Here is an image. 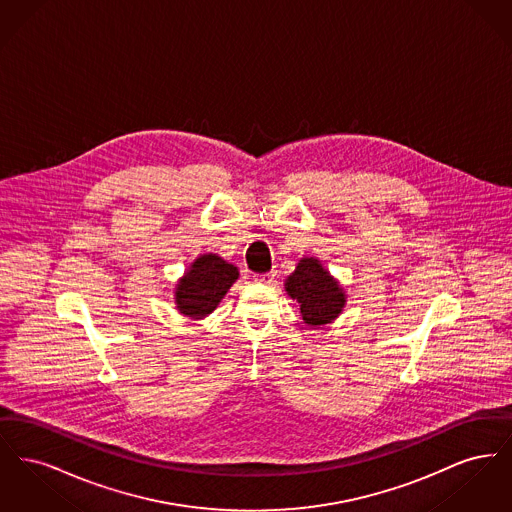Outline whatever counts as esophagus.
Segmentation results:
<instances>
[{
  "label": "esophagus",
  "instance_id": "1",
  "mask_svg": "<svg viewBox=\"0 0 512 512\" xmlns=\"http://www.w3.org/2000/svg\"><path fill=\"white\" fill-rule=\"evenodd\" d=\"M274 276H276L274 272H265V274H255L253 280L259 282V284H272V282H274Z\"/></svg>",
  "mask_w": 512,
  "mask_h": 512
}]
</instances>
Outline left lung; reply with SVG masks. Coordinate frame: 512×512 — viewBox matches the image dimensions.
Returning <instances> with one entry per match:
<instances>
[{
	"label": "left lung",
	"mask_w": 512,
	"mask_h": 512,
	"mask_svg": "<svg viewBox=\"0 0 512 512\" xmlns=\"http://www.w3.org/2000/svg\"><path fill=\"white\" fill-rule=\"evenodd\" d=\"M284 288L299 303V317L315 330L340 317L347 303L343 286L317 257L299 259Z\"/></svg>",
	"instance_id": "8db88e82"
}]
</instances>
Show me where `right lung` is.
Here are the masks:
<instances>
[{"label":"right lung","mask_w":512,"mask_h":512,"mask_svg":"<svg viewBox=\"0 0 512 512\" xmlns=\"http://www.w3.org/2000/svg\"><path fill=\"white\" fill-rule=\"evenodd\" d=\"M240 278L238 267L217 253L195 257L184 276L174 286V305L182 317L201 320L209 317L232 284Z\"/></svg>","instance_id":"obj_1"}]
</instances>
